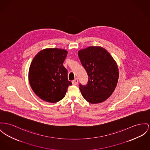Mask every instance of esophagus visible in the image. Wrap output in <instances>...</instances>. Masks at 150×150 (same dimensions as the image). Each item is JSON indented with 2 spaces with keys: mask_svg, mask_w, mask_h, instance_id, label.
Listing matches in <instances>:
<instances>
[{
  "mask_svg": "<svg viewBox=\"0 0 150 150\" xmlns=\"http://www.w3.org/2000/svg\"><path fill=\"white\" fill-rule=\"evenodd\" d=\"M78 83H79V80L77 79H76L75 80H74L72 81V83L74 85H77L78 84Z\"/></svg>",
  "mask_w": 150,
  "mask_h": 150,
  "instance_id": "esophagus-1",
  "label": "esophagus"
}]
</instances>
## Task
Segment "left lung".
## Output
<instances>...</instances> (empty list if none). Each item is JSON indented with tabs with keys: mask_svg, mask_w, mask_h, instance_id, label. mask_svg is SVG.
I'll list each match as a JSON object with an SVG mask.
<instances>
[{
	"mask_svg": "<svg viewBox=\"0 0 150 150\" xmlns=\"http://www.w3.org/2000/svg\"><path fill=\"white\" fill-rule=\"evenodd\" d=\"M79 57L89 77L86 85L80 84L83 97L93 104L107 100L115 90L119 77L115 61L100 47H90L80 50Z\"/></svg>",
	"mask_w": 150,
	"mask_h": 150,
	"instance_id": "8db88e82",
	"label": "left lung"
}]
</instances>
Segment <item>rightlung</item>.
I'll use <instances>...</instances> for the list:
<instances>
[{"label": "right lung", "mask_w": 150, "mask_h": 150, "mask_svg": "<svg viewBox=\"0 0 150 150\" xmlns=\"http://www.w3.org/2000/svg\"><path fill=\"white\" fill-rule=\"evenodd\" d=\"M67 53L58 48L45 49L32 60L29 81L32 90L41 100L50 103L59 102L72 85L68 79V70L63 65Z\"/></svg>", "instance_id": "1"}]
</instances>
